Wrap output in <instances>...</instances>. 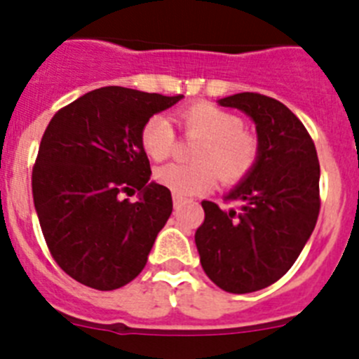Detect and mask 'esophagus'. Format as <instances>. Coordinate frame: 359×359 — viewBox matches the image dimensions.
Wrapping results in <instances>:
<instances>
[{
    "mask_svg": "<svg viewBox=\"0 0 359 359\" xmlns=\"http://www.w3.org/2000/svg\"><path fill=\"white\" fill-rule=\"evenodd\" d=\"M172 201H174V208H182V205H183V201H185V199H183L182 196L174 194L172 196Z\"/></svg>",
    "mask_w": 359,
    "mask_h": 359,
    "instance_id": "obj_1",
    "label": "esophagus"
}]
</instances>
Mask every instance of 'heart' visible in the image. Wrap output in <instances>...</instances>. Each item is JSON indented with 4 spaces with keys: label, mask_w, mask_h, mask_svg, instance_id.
<instances>
[{
    "label": "heart",
    "mask_w": 359,
    "mask_h": 359,
    "mask_svg": "<svg viewBox=\"0 0 359 359\" xmlns=\"http://www.w3.org/2000/svg\"><path fill=\"white\" fill-rule=\"evenodd\" d=\"M174 120L190 138H199L192 151L196 163H169L156 170V182L177 196H194L212 189L217 180L224 185L243 182L259 160V138L243 129V120L210 102H196L174 113ZM140 142L152 161L170 156L176 135L169 120L154 115L144 123Z\"/></svg>",
    "instance_id": "heart-1"
}]
</instances>
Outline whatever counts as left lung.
<instances>
[{
  "instance_id": "1",
  "label": "left lung",
  "mask_w": 359,
  "mask_h": 359,
  "mask_svg": "<svg viewBox=\"0 0 359 359\" xmlns=\"http://www.w3.org/2000/svg\"><path fill=\"white\" fill-rule=\"evenodd\" d=\"M255 122V169L226 194L237 208L203 201L205 221L196 246L205 273L228 293H253L277 282L294 264L320 212V163L304 123L278 100L237 93L217 100Z\"/></svg>"
}]
</instances>
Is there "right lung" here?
Instances as JSON below:
<instances>
[{"label":"right lung","mask_w":359,"mask_h":359,"mask_svg":"<svg viewBox=\"0 0 359 359\" xmlns=\"http://www.w3.org/2000/svg\"><path fill=\"white\" fill-rule=\"evenodd\" d=\"M182 98L107 86L50 120L32 170L34 205L52 257L84 286L118 290L147 264L172 196L149 182L140 133ZM136 189L135 203L123 199Z\"/></svg>","instance_id":"obj_1"}]
</instances>
